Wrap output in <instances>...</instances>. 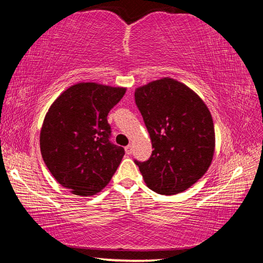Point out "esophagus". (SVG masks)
<instances>
[{"label":"esophagus","mask_w":263,"mask_h":263,"mask_svg":"<svg viewBox=\"0 0 263 263\" xmlns=\"http://www.w3.org/2000/svg\"><path fill=\"white\" fill-rule=\"evenodd\" d=\"M125 153L130 155L132 153V146L131 145H127L125 146Z\"/></svg>","instance_id":"1"}]
</instances>
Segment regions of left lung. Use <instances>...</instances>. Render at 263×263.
I'll return each instance as SVG.
<instances>
[{"instance_id": "left-lung-1", "label": "left lung", "mask_w": 263, "mask_h": 263, "mask_svg": "<svg viewBox=\"0 0 263 263\" xmlns=\"http://www.w3.org/2000/svg\"><path fill=\"white\" fill-rule=\"evenodd\" d=\"M135 100L154 148L148 160L135 163L155 193H182L211 164L215 128L210 111L185 84L168 78L138 88Z\"/></svg>"}]
</instances>
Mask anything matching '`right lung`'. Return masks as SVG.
<instances>
[{"label": "right lung", "mask_w": 263, "mask_h": 263, "mask_svg": "<svg viewBox=\"0 0 263 263\" xmlns=\"http://www.w3.org/2000/svg\"><path fill=\"white\" fill-rule=\"evenodd\" d=\"M125 88L88 82L69 87L44 119L41 151L59 183L80 196H91L109 183L125 151L110 141L108 114Z\"/></svg>", "instance_id": "add662e5"}]
</instances>
